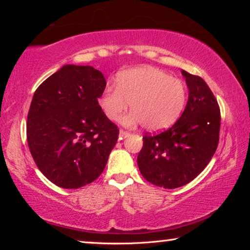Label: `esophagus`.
<instances>
[{"label":"esophagus","instance_id":"esophagus-1","mask_svg":"<svg viewBox=\"0 0 250 250\" xmlns=\"http://www.w3.org/2000/svg\"><path fill=\"white\" fill-rule=\"evenodd\" d=\"M128 137H130V133L129 132H126V131H124V130H120L119 131V138L120 139H125V138H128Z\"/></svg>","mask_w":250,"mask_h":250}]
</instances>
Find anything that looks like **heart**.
<instances>
[{
    "label": "heart",
    "instance_id": "heart-1",
    "mask_svg": "<svg viewBox=\"0 0 250 250\" xmlns=\"http://www.w3.org/2000/svg\"><path fill=\"white\" fill-rule=\"evenodd\" d=\"M117 88L108 87L99 97V105L108 119L118 120L126 109H133L121 118L124 125H140L149 131L171 126L185 104V88L179 79L155 67H139L121 73Z\"/></svg>",
    "mask_w": 250,
    "mask_h": 250
}]
</instances>
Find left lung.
<instances>
[{
	"label": "left lung",
	"mask_w": 250,
	"mask_h": 250,
	"mask_svg": "<svg viewBox=\"0 0 250 250\" xmlns=\"http://www.w3.org/2000/svg\"><path fill=\"white\" fill-rule=\"evenodd\" d=\"M188 100L180 119L164 132L143 137L138 155L142 176L156 186L176 188L204 170L218 146L221 111L201 77L182 70Z\"/></svg>",
	"instance_id": "1"
}]
</instances>
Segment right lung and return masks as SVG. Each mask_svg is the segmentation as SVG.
<instances>
[{
    "label": "right lung",
    "instance_id": "obj_1",
    "mask_svg": "<svg viewBox=\"0 0 250 250\" xmlns=\"http://www.w3.org/2000/svg\"><path fill=\"white\" fill-rule=\"evenodd\" d=\"M104 76L65 65L41 83L27 115V142L40 171L55 185L79 188L103 173L119 130L98 104Z\"/></svg>",
    "mask_w": 250,
    "mask_h": 250
}]
</instances>
